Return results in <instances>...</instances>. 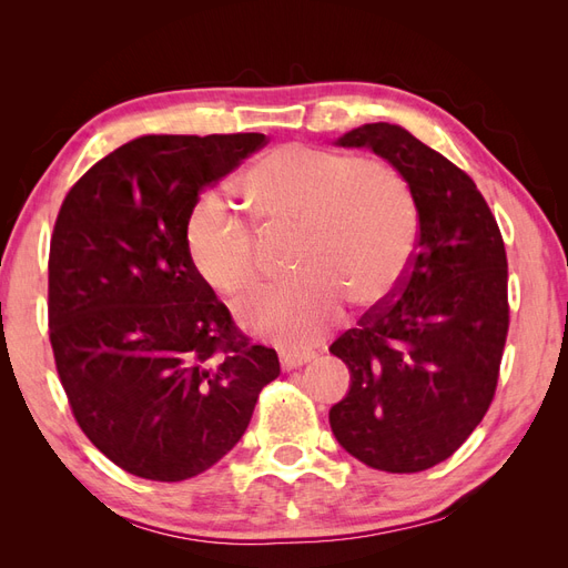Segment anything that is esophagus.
<instances>
[{
  "label": "esophagus",
  "instance_id": "1",
  "mask_svg": "<svg viewBox=\"0 0 568 568\" xmlns=\"http://www.w3.org/2000/svg\"><path fill=\"white\" fill-rule=\"evenodd\" d=\"M315 355H311V353H282V369L284 372H294V369H298V367H303V365H307L311 363Z\"/></svg>",
  "mask_w": 568,
  "mask_h": 568
}]
</instances>
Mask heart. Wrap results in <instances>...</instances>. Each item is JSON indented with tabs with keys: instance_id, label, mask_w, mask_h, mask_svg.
<instances>
[{
	"instance_id": "obj_1",
	"label": "heart",
	"mask_w": 568,
	"mask_h": 568,
	"mask_svg": "<svg viewBox=\"0 0 568 568\" xmlns=\"http://www.w3.org/2000/svg\"><path fill=\"white\" fill-rule=\"evenodd\" d=\"M257 230L294 232L296 280L257 291L239 317L255 336L301 351L343 317L346 298L386 301L405 280L419 242V203L384 159L282 144L242 178ZM186 248L201 277L232 301L261 280L263 248L225 199L205 194L186 222Z\"/></svg>"
}]
</instances>
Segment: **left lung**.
<instances>
[{"label":"left lung","mask_w":568,"mask_h":568,"mask_svg":"<svg viewBox=\"0 0 568 568\" xmlns=\"http://www.w3.org/2000/svg\"><path fill=\"white\" fill-rule=\"evenodd\" d=\"M336 144L367 146L407 178L419 242L390 298L329 346L351 369L329 424L367 467L424 471L448 459L493 403L509 329L505 242L474 180L405 128L369 123Z\"/></svg>","instance_id":"1"}]
</instances>
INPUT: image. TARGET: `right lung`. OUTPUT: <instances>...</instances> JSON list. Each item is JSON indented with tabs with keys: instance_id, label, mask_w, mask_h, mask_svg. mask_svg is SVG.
Segmentation results:
<instances>
[{
	"instance_id": "right-lung-1",
	"label": "right lung",
	"mask_w": 568,
	"mask_h": 568,
	"mask_svg": "<svg viewBox=\"0 0 568 568\" xmlns=\"http://www.w3.org/2000/svg\"><path fill=\"white\" fill-rule=\"evenodd\" d=\"M261 132L146 134L65 194L49 248V341L73 417L120 469L184 480L244 436L274 348L251 346L194 267L199 194L263 149Z\"/></svg>"
}]
</instances>
